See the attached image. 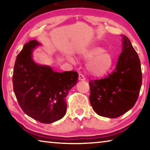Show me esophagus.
<instances>
[{"mask_svg": "<svg viewBox=\"0 0 150 150\" xmlns=\"http://www.w3.org/2000/svg\"><path fill=\"white\" fill-rule=\"evenodd\" d=\"M79 80L84 81H85V77L82 74H79Z\"/></svg>", "mask_w": 150, "mask_h": 150, "instance_id": "34e87169", "label": "esophagus"}]
</instances>
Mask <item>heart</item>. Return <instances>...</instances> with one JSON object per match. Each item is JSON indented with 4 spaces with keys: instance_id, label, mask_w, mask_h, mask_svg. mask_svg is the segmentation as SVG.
<instances>
[{
    "instance_id": "heart-1",
    "label": "heart",
    "mask_w": 150,
    "mask_h": 150,
    "mask_svg": "<svg viewBox=\"0 0 150 150\" xmlns=\"http://www.w3.org/2000/svg\"><path fill=\"white\" fill-rule=\"evenodd\" d=\"M79 55L85 60H89L87 64V70L90 75L95 77H103L107 74L114 65L112 55L100 47L82 50ZM69 59L74 62L72 57H69Z\"/></svg>"
}]
</instances>
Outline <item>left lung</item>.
<instances>
[{
  "label": "left lung",
  "mask_w": 150,
  "mask_h": 150,
  "mask_svg": "<svg viewBox=\"0 0 150 150\" xmlns=\"http://www.w3.org/2000/svg\"><path fill=\"white\" fill-rule=\"evenodd\" d=\"M122 36V52L115 70L105 78L90 80L89 100L95 112L115 118L133 107L140 91L142 74L140 60L131 42Z\"/></svg>",
  "instance_id": "1"
}]
</instances>
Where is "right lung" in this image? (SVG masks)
<instances>
[{"instance_id": "add662e5", "label": "right lung", "mask_w": 150, "mask_h": 150, "mask_svg": "<svg viewBox=\"0 0 150 150\" xmlns=\"http://www.w3.org/2000/svg\"><path fill=\"white\" fill-rule=\"evenodd\" d=\"M40 45L31 40L24 45L15 62L12 83L18 102L25 113L34 120L50 124L62 119L67 109L66 96L78 81V73L55 72L39 65L32 52Z\"/></svg>"}]
</instances>
